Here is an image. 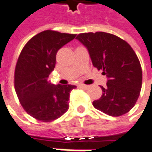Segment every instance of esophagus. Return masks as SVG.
Instances as JSON below:
<instances>
[{
    "label": "esophagus",
    "instance_id": "obj_1",
    "mask_svg": "<svg viewBox=\"0 0 152 152\" xmlns=\"http://www.w3.org/2000/svg\"><path fill=\"white\" fill-rule=\"evenodd\" d=\"M81 86L82 88H84V89H87V88H89L90 86H88V85H85V84H81Z\"/></svg>",
    "mask_w": 152,
    "mask_h": 152
}]
</instances>
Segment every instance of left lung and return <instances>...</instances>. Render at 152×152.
I'll use <instances>...</instances> for the list:
<instances>
[{
    "label": "left lung",
    "mask_w": 152,
    "mask_h": 152,
    "mask_svg": "<svg viewBox=\"0 0 152 152\" xmlns=\"http://www.w3.org/2000/svg\"><path fill=\"white\" fill-rule=\"evenodd\" d=\"M76 39L89 51L92 65L107 77L95 108L118 117L135 105L142 86V70L137 55L126 41L104 32L84 33Z\"/></svg>",
    "instance_id": "left-lung-1"
}]
</instances>
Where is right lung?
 Wrapping results in <instances>:
<instances>
[{"label": "right lung", "mask_w": 152, "mask_h": 152, "mask_svg": "<svg viewBox=\"0 0 152 152\" xmlns=\"http://www.w3.org/2000/svg\"><path fill=\"white\" fill-rule=\"evenodd\" d=\"M76 34L45 30L36 34L22 50L14 73V86L22 107L42 122L60 118L69 108L73 85L55 86L49 76L56 64V54Z\"/></svg>", "instance_id": "right-lung-1"}]
</instances>
